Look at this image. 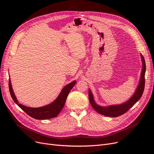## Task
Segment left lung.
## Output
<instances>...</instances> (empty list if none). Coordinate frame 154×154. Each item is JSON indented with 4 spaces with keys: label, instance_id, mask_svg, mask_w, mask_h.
I'll use <instances>...</instances> for the list:
<instances>
[{
    "label": "left lung",
    "instance_id": "obj_1",
    "mask_svg": "<svg viewBox=\"0 0 154 154\" xmlns=\"http://www.w3.org/2000/svg\"><path fill=\"white\" fill-rule=\"evenodd\" d=\"M141 57L143 62V67L140 77V81H139L137 89L134 95L130 97V99H129L127 101H126L125 103L120 105H114L107 106H100L95 103L92 92L90 89H88V98H89V101L92 106L97 112L105 116H108V117H118V116H119L125 114V112H127L141 98L144 88V83H145L144 82V75H145L146 72L145 61H144V57L141 54Z\"/></svg>",
    "mask_w": 154,
    "mask_h": 154
}]
</instances>
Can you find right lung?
Returning <instances> with one entry per match:
<instances>
[{
  "label": "right lung",
  "instance_id": "obj_1",
  "mask_svg": "<svg viewBox=\"0 0 154 154\" xmlns=\"http://www.w3.org/2000/svg\"><path fill=\"white\" fill-rule=\"evenodd\" d=\"M75 84L76 81H73L70 83L69 84L65 86L59 96L57 97V98L53 103L44 106L38 107V108H31V107L26 106L19 103L15 94H14L10 78L9 79V89H10L12 99L27 114L36 119H46L57 117L60 112V111L62 110L69 93Z\"/></svg>",
  "mask_w": 154,
  "mask_h": 154
}]
</instances>
